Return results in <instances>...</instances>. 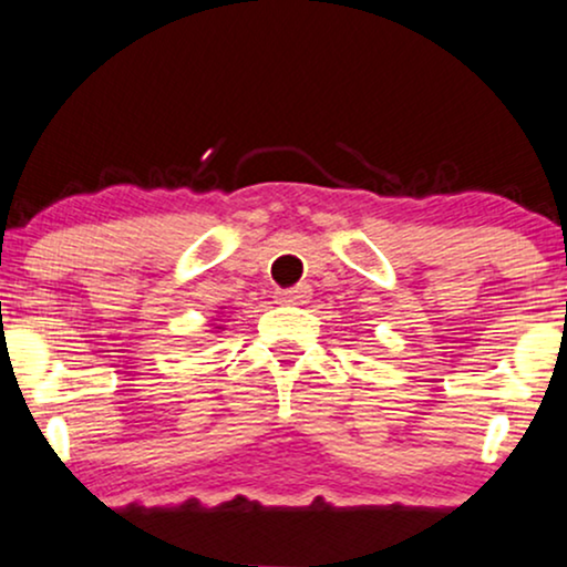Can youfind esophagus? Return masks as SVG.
Wrapping results in <instances>:
<instances>
[{
  "instance_id": "1",
  "label": "esophagus",
  "mask_w": 567,
  "mask_h": 567,
  "mask_svg": "<svg viewBox=\"0 0 567 567\" xmlns=\"http://www.w3.org/2000/svg\"><path fill=\"white\" fill-rule=\"evenodd\" d=\"M275 298L279 303H303L306 298H309V288H306V285H296V288L277 290Z\"/></svg>"
}]
</instances>
